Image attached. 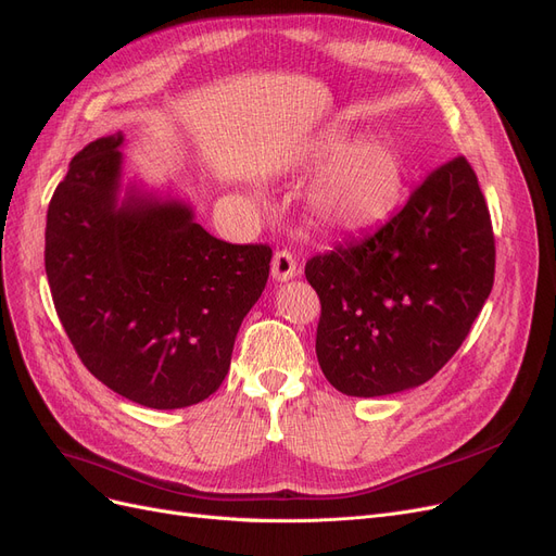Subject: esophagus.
<instances>
[{"instance_id":"esophagus-1","label":"esophagus","mask_w":556,"mask_h":556,"mask_svg":"<svg viewBox=\"0 0 556 556\" xmlns=\"http://www.w3.org/2000/svg\"><path fill=\"white\" fill-rule=\"evenodd\" d=\"M298 275V263L289 250H279L273 256V279L275 281H289Z\"/></svg>"}]
</instances>
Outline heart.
<instances>
[{
	"instance_id": "obj_1",
	"label": "heart",
	"mask_w": 556,
	"mask_h": 556,
	"mask_svg": "<svg viewBox=\"0 0 556 556\" xmlns=\"http://www.w3.org/2000/svg\"><path fill=\"white\" fill-rule=\"evenodd\" d=\"M306 164H325L312 192L316 217L332 229L357 231L392 213L405 188V164L399 151L378 139H362L348 147L341 130L318 135L304 151Z\"/></svg>"
}]
</instances>
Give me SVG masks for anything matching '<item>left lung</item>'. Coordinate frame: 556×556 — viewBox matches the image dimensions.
<instances>
[{
  "mask_svg": "<svg viewBox=\"0 0 556 556\" xmlns=\"http://www.w3.org/2000/svg\"><path fill=\"white\" fill-rule=\"evenodd\" d=\"M316 355L348 396L419 387L456 355L495 281V233L471 164L430 172L380 229L306 261Z\"/></svg>",
  "mask_w": 556,
  "mask_h": 556,
  "instance_id": "left-lung-1",
  "label": "left lung"
}]
</instances>
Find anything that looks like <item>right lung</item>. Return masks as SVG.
<instances>
[{
	"mask_svg": "<svg viewBox=\"0 0 556 556\" xmlns=\"http://www.w3.org/2000/svg\"><path fill=\"white\" fill-rule=\"evenodd\" d=\"M123 135L91 141L56 185L46 273L81 364L155 409L208 399L270 275L267 244L217 240L188 203L135 188L118 203Z\"/></svg>",
	"mask_w": 556,
	"mask_h": 556,
	"instance_id": "1",
	"label": "right lung"
}]
</instances>
